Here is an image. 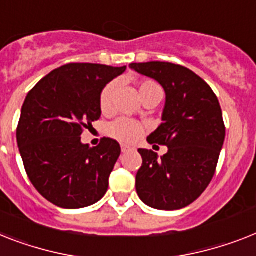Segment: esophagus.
<instances>
[{
	"mask_svg": "<svg viewBox=\"0 0 256 256\" xmlns=\"http://www.w3.org/2000/svg\"><path fill=\"white\" fill-rule=\"evenodd\" d=\"M130 150H133V148H130V146H128V145H122V152H123V153H126V152H130Z\"/></svg>",
	"mask_w": 256,
	"mask_h": 256,
	"instance_id": "34e87169",
	"label": "esophagus"
}]
</instances>
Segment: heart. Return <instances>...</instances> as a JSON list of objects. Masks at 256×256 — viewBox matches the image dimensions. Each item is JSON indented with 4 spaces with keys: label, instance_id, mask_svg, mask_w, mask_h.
Listing matches in <instances>:
<instances>
[{
    "label": "heart",
    "instance_id": "obj_1",
    "mask_svg": "<svg viewBox=\"0 0 256 256\" xmlns=\"http://www.w3.org/2000/svg\"><path fill=\"white\" fill-rule=\"evenodd\" d=\"M118 81H112L107 84L104 88L100 92V98H99V107L100 111L106 115L112 114L114 111V98H115L116 90H118ZM138 94L141 99H145L148 96L154 94H162L161 86L158 85L157 82L153 80H144L138 84ZM145 132V126L140 124L136 120L126 119H118L110 124L108 126V134L112 138L126 144H134L141 138V136Z\"/></svg>",
    "mask_w": 256,
    "mask_h": 256
}]
</instances>
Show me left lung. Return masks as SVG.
Returning a JSON list of instances; mask_svg holds the SVG:
<instances>
[{"mask_svg": "<svg viewBox=\"0 0 256 256\" xmlns=\"http://www.w3.org/2000/svg\"><path fill=\"white\" fill-rule=\"evenodd\" d=\"M130 66L154 78L166 92L164 122L148 142L168 150L158 158L138 149L142 166L136 175L137 195L154 209L184 208L206 191L216 172L225 140L218 99L202 78L182 65L150 61Z\"/></svg>", "mask_w": 256, "mask_h": 256, "instance_id": "1", "label": "left lung"}]
</instances>
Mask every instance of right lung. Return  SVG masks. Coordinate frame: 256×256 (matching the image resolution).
Segmentation results:
<instances>
[{"label":"right lung","mask_w":256,"mask_h":256,"mask_svg":"<svg viewBox=\"0 0 256 256\" xmlns=\"http://www.w3.org/2000/svg\"><path fill=\"white\" fill-rule=\"evenodd\" d=\"M126 66L70 62L42 78L27 94L16 142L27 176L44 199L60 208L92 206L108 188L122 149L110 137L98 146L81 142L85 128L100 118L104 86Z\"/></svg>","instance_id":"right-lung-1"}]
</instances>
